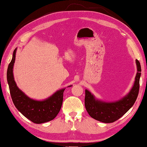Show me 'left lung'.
I'll return each instance as SVG.
<instances>
[{"label": "left lung", "instance_id": "8db88e82", "mask_svg": "<svg viewBox=\"0 0 147 147\" xmlns=\"http://www.w3.org/2000/svg\"><path fill=\"white\" fill-rule=\"evenodd\" d=\"M137 74L131 89L122 98L106 102L95 98L89 90H85V107L91 117L103 123H112L119 119L131 108L138 96L141 68L136 59Z\"/></svg>", "mask_w": 147, "mask_h": 147}]
</instances>
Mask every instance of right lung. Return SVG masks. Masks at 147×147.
<instances>
[{
  "label": "right lung",
  "instance_id": "obj_1",
  "mask_svg": "<svg viewBox=\"0 0 147 147\" xmlns=\"http://www.w3.org/2000/svg\"><path fill=\"white\" fill-rule=\"evenodd\" d=\"M16 51L17 48L13 51L12 59L7 70V81L13 103L16 109L31 122L35 124L49 122L56 117L61 108L65 88L56 91L51 96L44 100L39 101L28 97L18 87L13 77V69ZM71 86H72L68 87Z\"/></svg>",
  "mask_w": 147,
  "mask_h": 147
}]
</instances>
